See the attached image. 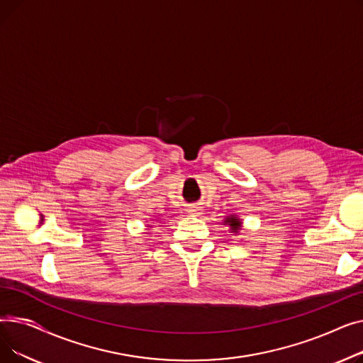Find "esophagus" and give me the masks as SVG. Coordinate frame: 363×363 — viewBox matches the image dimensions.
Masks as SVG:
<instances>
[{"label": "esophagus", "mask_w": 363, "mask_h": 363, "mask_svg": "<svg viewBox=\"0 0 363 363\" xmlns=\"http://www.w3.org/2000/svg\"><path fill=\"white\" fill-rule=\"evenodd\" d=\"M189 213H191L193 216L201 215V207H191V208H189Z\"/></svg>", "instance_id": "1"}]
</instances>
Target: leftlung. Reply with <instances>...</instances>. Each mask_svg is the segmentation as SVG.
<instances>
[{"mask_svg":"<svg viewBox=\"0 0 363 363\" xmlns=\"http://www.w3.org/2000/svg\"><path fill=\"white\" fill-rule=\"evenodd\" d=\"M223 225H228L231 228V233H238L241 230V220L235 216V215H231V216H226L225 220H223Z\"/></svg>","mask_w":363,"mask_h":363,"instance_id":"8db88e82","label":"left lung"}]
</instances>
